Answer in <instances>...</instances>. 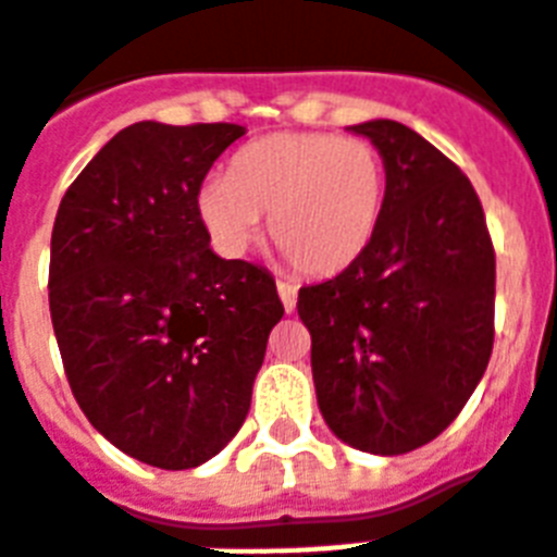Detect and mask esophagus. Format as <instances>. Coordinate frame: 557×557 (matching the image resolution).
Returning a JSON list of instances; mask_svg holds the SVG:
<instances>
[{
	"label": "esophagus",
	"instance_id": "1",
	"mask_svg": "<svg viewBox=\"0 0 557 557\" xmlns=\"http://www.w3.org/2000/svg\"><path fill=\"white\" fill-rule=\"evenodd\" d=\"M277 295H280V300H283V309H286V312H295V307H297V286H295V283H286V280H280Z\"/></svg>",
	"mask_w": 557,
	"mask_h": 557
}]
</instances>
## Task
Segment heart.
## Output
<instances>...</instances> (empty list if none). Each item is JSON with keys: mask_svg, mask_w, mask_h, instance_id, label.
<instances>
[{"mask_svg": "<svg viewBox=\"0 0 557 557\" xmlns=\"http://www.w3.org/2000/svg\"><path fill=\"white\" fill-rule=\"evenodd\" d=\"M385 163L364 139L271 134L198 193V215L224 253H245L269 215L271 245L307 277H335L371 248L385 207Z\"/></svg>", "mask_w": 557, "mask_h": 557, "instance_id": "heart-1", "label": "heart"}]
</instances>
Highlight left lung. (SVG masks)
Masks as SVG:
<instances>
[{"instance_id":"8db88e82","label":"left lung","mask_w":557,"mask_h":557,"mask_svg":"<svg viewBox=\"0 0 557 557\" xmlns=\"http://www.w3.org/2000/svg\"><path fill=\"white\" fill-rule=\"evenodd\" d=\"M350 131L385 163L380 227L350 269L297 292V315L335 438L403 456L438 438L485 373L496 257L476 189L453 160L392 119Z\"/></svg>"}]
</instances>
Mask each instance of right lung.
Wrapping results in <instances>:
<instances>
[{
	"label": "right lung",
	"mask_w": 557,
	"mask_h": 557,
	"mask_svg": "<svg viewBox=\"0 0 557 557\" xmlns=\"http://www.w3.org/2000/svg\"><path fill=\"white\" fill-rule=\"evenodd\" d=\"M245 127L137 122L58 207L49 309L63 371L104 438L160 470L227 447L283 304L269 271L212 253L198 193Z\"/></svg>",
	"instance_id": "obj_1"
}]
</instances>
